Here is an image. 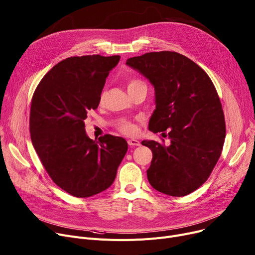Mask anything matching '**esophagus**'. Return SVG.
<instances>
[{"instance_id":"1","label":"esophagus","mask_w":255,"mask_h":255,"mask_svg":"<svg viewBox=\"0 0 255 255\" xmlns=\"http://www.w3.org/2000/svg\"><path fill=\"white\" fill-rule=\"evenodd\" d=\"M127 142H128V144L130 146H138V145H140V142L138 140H136V139H128Z\"/></svg>"}]
</instances>
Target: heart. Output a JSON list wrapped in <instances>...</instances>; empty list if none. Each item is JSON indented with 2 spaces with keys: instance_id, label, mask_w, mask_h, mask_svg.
I'll return each mask as SVG.
<instances>
[{
  "instance_id": "b5f03b06",
  "label": "heart",
  "mask_w": 255,
  "mask_h": 255,
  "mask_svg": "<svg viewBox=\"0 0 255 255\" xmlns=\"http://www.w3.org/2000/svg\"><path fill=\"white\" fill-rule=\"evenodd\" d=\"M136 86H145V85L139 79H132V80L129 81V83H128V89L133 88V87H136ZM100 99H103V95H100ZM118 129L120 130L122 133L126 134V135H133V134L136 133V131H137L136 126H135L133 123L125 122V121L118 124Z\"/></svg>"
}]
</instances>
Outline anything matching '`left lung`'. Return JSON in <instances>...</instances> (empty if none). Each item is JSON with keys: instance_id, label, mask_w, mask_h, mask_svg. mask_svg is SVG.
I'll return each instance as SVG.
<instances>
[{"instance_id": "1", "label": "left lung", "mask_w": 255, "mask_h": 255, "mask_svg": "<svg viewBox=\"0 0 255 255\" xmlns=\"http://www.w3.org/2000/svg\"><path fill=\"white\" fill-rule=\"evenodd\" d=\"M126 64L154 86L156 110L148 129L163 132L171 142H141L152 151L148 182L169 196L189 195L210 176L226 138L225 115L214 85L197 63L173 51L131 57Z\"/></svg>"}]
</instances>
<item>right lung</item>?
<instances>
[{"label":"right lung","mask_w":255,"mask_h":255,"mask_svg":"<svg viewBox=\"0 0 255 255\" xmlns=\"http://www.w3.org/2000/svg\"><path fill=\"white\" fill-rule=\"evenodd\" d=\"M119 55L69 57L54 65L33 92L29 132L47 173L78 198L106 191L126 155L127 141L106 134L98 141L85 131L87 113L96 110Z\"/></svg>","instance_id":"obj_1"}]
</instances>
